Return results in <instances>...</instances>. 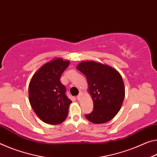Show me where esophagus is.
Returning a JSON list of instances; mask_svg holds the SVG:
<instances>
[{
	"label": "esophagus",
	"instance_id": "34e87169",
	"mask_svg": "<svg viewBox=\"0 0 157 157\" xmlns=\"http://www.w3.org/2000/svg\"><path fill=\"white\" fill-rule=\"evenodd\" d=\"M82 96H83V94H82V92H80V93L79 94V95L77 96V99H78V101H79V100H81V98H82Z\"/></svg>",
	"mask_w": 157,
	"mask_h": 157
}]
</instances>
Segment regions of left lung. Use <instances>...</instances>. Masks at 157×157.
Listing matches in <instances>:
<instances>
[{"label": "left lung", "mask_w": 157, "mask_h": 157, "mask_svg": "<svg viewBox=\"0 0 157 157\" xmlns=\"http://www.w3.org/2000/svg\"><path fill=\"white\" fill-rule=\"evenodd\" d=\"M76 68L85 75L88 93L94 103L92 113L86 118L93 124H103L113 119L122 105L125 87L120 73L106 64L84 61Z\"/></svg>", "instance_id": "8db88e82"}]
</instances>
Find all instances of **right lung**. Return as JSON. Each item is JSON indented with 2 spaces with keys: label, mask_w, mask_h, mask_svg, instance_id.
I'll list each match as a JSON object with an SVG mask.
<instances>
[{
  "label": "right lung",
  "mask_w": 157,
  "mask_h": 157,
  "mask_svg": "<svg viewBox=\"0 0 157 157\" xmlns=\"http://www.w3.org/2000/svg\"><path fill=\"white\" fill-rule=\"evenodd\" d=\"M70 61L54 58L42 66L32 77L29 85L31 108L43 122L56 125L63 122L72 101L66 96V87L60 82Z\"/></svg>",
  "instance_id": "obj_1"
}]
</instances>
